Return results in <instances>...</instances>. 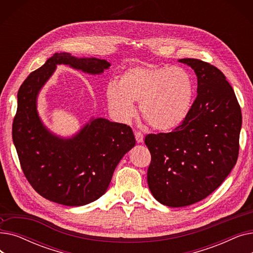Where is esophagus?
Instances as JSON below:
<instances>
[{
    "label": "esophagus",
    "mask_w": 253,
    "mask_h": 253,
    "mask_svg": "<svg viewBox=\"0 0 253 253\" xmlns=\"http://www.w3.org/2000/svg\"><path fill=\"white\" fill-rule=\"evenodd\" d=\"M135 139H136L137 143L143 142V134L141 133V132H135Z\"/></svg>",
    "instance_id": "obj_1"
}]
</instances>
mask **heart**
I'll return each instance as SVG.
<instances>
[{
	"mask_svg": "<svg viewBox=\"0 0 253 253\" xmlns=\"http://www.w3.org/2000/svg\"><path fill=\"white\" fill-rule=\"evenodd\" d=\"M109 110L117 121L128 123L138 102L141 117L153 129L171 130L188 116L193 98L189 73L178 66H132L105 89Z\"/></svg>",
	"mask_w": 253,
	"mask_h": 253,
	"instance_id": "b5f03b06",
	"label": "heart"
}]
</instances>
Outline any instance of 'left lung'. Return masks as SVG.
I'll use <instances>...</instances> for the list:
<instances>
[{"instance_id":"8db88e82","label":"left lung","mask_w":253,"mask_h":253,"mask_svg":"<svg viewBox=\"0 0 253 253\" xmlns=\"http://www.w3.org/2000/svg\"><path fill=\"white\" fill-rule=\"evenodd\" d=\"M178 61L197 76L196 100L173 131L144 138L152 155L150 191L169 207L197 203L219 187L237 162L242 125L240 105L224 75L202 60Z\"/></svg>"}]
</instances>
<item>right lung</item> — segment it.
<instances>
[{
  "label": "right lung",
  "mask_w": 253,
  "mask_h": 253,
  "mask_svg": "<svg viewBox=\"0 0 253 253\" xmlns=\"http://www.w3.org/2000/svg\"><path fill=\"white\" fill-rule=\"evenodd\" d=\"M58 64L90 75H100L111 66L104 59L55 53L20 86L12 138L23 173L38 194L61 205L83 206L106 192L135 137L129 126L104 118H92L69 138L52 133L39 116L37 100Z\"/></svg>",
  "instance_id": "add662e5"
}]
</instances>
